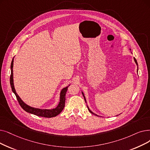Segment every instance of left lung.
Returning <instances> with one entry per match:
<instances>
[{
	"label": "left lung",
	"mask_w": 150,
	"mask_h": 150,
	"mask_svg": "<svg viewBox=\"0 0 150 150\" xmlns=\"http://www.w3.org/2000/svg\"><path fill=\"white\" fill-rule=\"evenodd\" d=\"M134 61H135V62L136 64H137V66H138V64H137V60L135 59V58L134 57ZM137 72H138V69H137ZM82 94H83V97H84V100H85V102H86V98H85V97H84V94H83V92H82ZM87 107H88V110H89V112H91V113H93V114H94V113H93V112H91V110H89V107H88V105H87ZM94 115H96V116H98V115H96V114H94Z\"/></svg>",
	"instance_id": "1"
}]
</instances>
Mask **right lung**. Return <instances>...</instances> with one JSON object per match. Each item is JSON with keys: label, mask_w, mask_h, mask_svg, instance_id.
Listing matches in <instances>:
<instances>
[{"label": "right lung", "mask_w": 150, "mask_h": 150, "mask_svg": "<svg viewBox=\"0 0 150 150\" xmlns=\"http://www.w3.org/2000/svg\"><path fill=\"white\" fill-rule=\"evenodd\" d=\"M13 58L11 63V75H10V85L12 89V91L15 94L16 99L19 103V105L22 107V108L25 110V112L28 113L34 114L38 116H42L45 117V118H52V117L56 116L59 115L64 108L65 106V102H66V94L67 93V88L69 86H67L62 89L61 94H60V102L58 104L56 108L51 109V110H47V109H39L35 108L34 107H31L27 104H25L21 99L19 96L16 93V91L14 87L13 84Z\"/></svg>", "instance_id": "obj_1"}]
</instances>
